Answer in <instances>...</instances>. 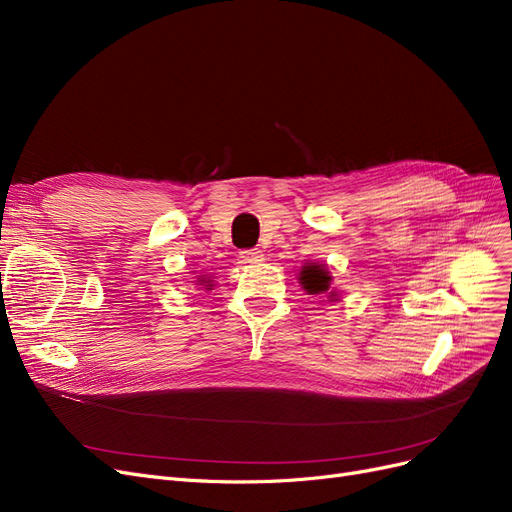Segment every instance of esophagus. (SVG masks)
Segmentation results:
<instances>
[{
	"label": "esophagus",
	"mask_w": 512,
	"mask_h": 512,
	"mask_svg": "<svg viewBox=\"0 0 512 512\" xmlns=\"http://www.w3.org/2000/svg\"><path fill=\"white\" fill-rule=\"evenodd\" d=\"M239 258L243 262H250V265H256V262L265 260V254H262L260 250H243V252H239Z\"/></svg>",
	"instance_id": "1"
}]
</instances>
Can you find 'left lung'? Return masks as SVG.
<instances>
[{
  "label": "left lung",
  "mask_w": 512,
  "mask_h": 512,
  "mask_svg": "<svg viewBox=\"0 0 512 512\" xmlns=\"http://www.w3.org/2000/svg\"><path fill=\"white\" fill-rule=\"evenodd\" d=\"M331 273L327 265H320V262H305L299 271V284L307 294H327L329 301H337L339 294L331 290Z\"/></svg>",
  "instance_id": "left-lung-1"
}]
</instances>
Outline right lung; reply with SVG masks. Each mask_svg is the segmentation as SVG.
<instances>
[{
    "instance_id": "right-lung-1",
    "label": "right lung",
    "mask_w": 512,
    "mask_h": 512,
    "mask_svg": "<svg viewBox=\"0 0 512 512\" xmlns=\"http://www.w3.org/2000/svg\"><path fill=\"white\" fill-rule=\"evenodd\" d=\"M196 282H198V286H203L205 290H211V286H213V284H211L213 280H209V277H207V275H200Z\"/></svg>"
}]
</instances>
